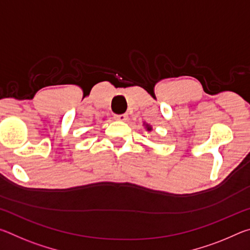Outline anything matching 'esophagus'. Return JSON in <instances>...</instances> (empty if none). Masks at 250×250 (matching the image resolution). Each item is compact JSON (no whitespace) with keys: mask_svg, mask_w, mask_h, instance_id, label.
Here are the masks:
<instances>
[{"mask_svg":"<svg viewBox=\"0 0 250 250\" xmlns=\"http://www.w3.org/2000/svg\"><path fill=\"white\" fill-rule=\"evenodd\" d=\"M115 119L118 121H126L128 120V115H126V113H122V115H116Z\"/></svg>","mask_w":250,"mask_h":250,"instance_id":"34e87169","label":"esophagus"}]
</instances>
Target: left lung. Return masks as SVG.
I'll return each instance as SVG.
<instances>
[{
	"instance_id": "8db88e82",
	"label": "left lung",
	"mask_w": 250,
	"mask_h": 250,
	"mask_svg": "<svg viewBox=\"0 0 250 250\" xmlns=\"http://www.w3.org/2000/svg\"><path fill=\"white\" fill-rule=\"evenodd\" d=\"M146 125V131H151L152 130V126L150 125H147V124H143Z\"/></svg>"
}]
</instances>
